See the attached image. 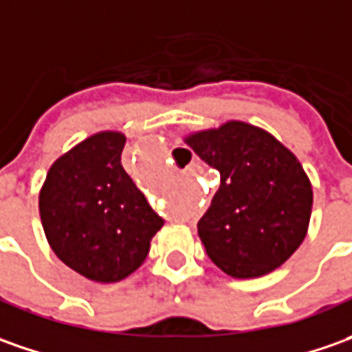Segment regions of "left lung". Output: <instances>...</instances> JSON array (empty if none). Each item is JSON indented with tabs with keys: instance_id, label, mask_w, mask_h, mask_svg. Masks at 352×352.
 <instances>
[{
	"instance_id": "left-lung-1",
	"label": "left lung",
	"mask_w": 352,
	"mask_h": 352,
	"mask_svg": "<svg viewBox=\"0 0 352 352\" xmlns=\"http://www.w3.org/2000/svg\"><path fill=\"white\" fill-rule=\"evenodd\" d=\"M185 144L220 171L199 220L208 257L234 278H257L290 259L308 234L314 190L294 153L243 120L190 132Z\"/></svg>"
}]
</instances>
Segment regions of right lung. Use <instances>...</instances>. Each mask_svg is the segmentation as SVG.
I'll return each instance as SVG.
<instances>
[{"label": "right lung", "mask_w": 352, "mask_h": 352, "mask_svg": "<svg viewBox=\"0 0 352 352\" xmlns=\"http://www.w3.org/2000/svg\"><path fill=\"white\" fill-rule=\"evenodd\" d=\"M126 136L103 130L50 165L38 195L56 257L95 283H118L148 257L164 220L120 164Z\"/></svg>", "instance_id": "obj_1"}]
</instances>
